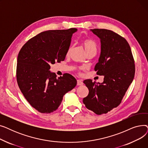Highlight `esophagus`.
Wrapping results in <instances>:
<instances>
[{
    "label": "esophagus",
    "instance_id": "1",
    "mask_svg": "<svg viewBox=\"0 0 148 148\" xmlns=\"http://www.w3.org/2000/svg\"><path fill=\"white\" fill-rule=\"evenodd\" d=\"M83 84V80H77V85L78 86H80V85H82Z\"/></svg>",
    "mask_w": 148,
    "mask_h": 148
}]
</instances>
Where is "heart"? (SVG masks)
<instances>
[{
	"label": "heart",
	"mask_w": 148,
	"mask_h": 148,
	"mask_svg": "<svg viewBox=\"0 0 148 148\" xmlns=\"http://www.w3.org/2000/svg\"><path fill=\"white\" fill-rule=\"evenodd\" d=\"M82 45L86 51V53H88L91 51H97V44L94 41H93L90 39H86V40H84L82 42ZM71 50V48H69L67 52V55L69 54L70 51Z\"/></svg>",
	"instance_id": "obj_1"
}]
</instances>
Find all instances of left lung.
<instances>
[{"mask_svg": "<svg viewBox=\"0 0 148 148\" xmlns=\"http://www.w3.org/2000/svg\"><path fill=\"white\" fill-rule=\"evenodd\" d=\"M101 41V54L95 66L97 74L104 75L102 83L85 80L88 95L83 102L88 109L102 114L117 107L133 80L134 60L127 40L110 30H90Z\"/></svg>", "mask_w": 148, "mask_h": 148, "instance_id": "8db88e82", "label": "left lung"}]
</instances>
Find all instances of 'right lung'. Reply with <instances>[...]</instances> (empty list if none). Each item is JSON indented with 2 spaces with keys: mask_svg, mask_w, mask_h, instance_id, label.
<instances>
[{
  "mask_svg": "<svg viewBox=\"0 0 148 148\" xmlns=\"http://www.w3.org/2000/svg\"><path fill=\"white\" fill-rule=\"evenodd\" d=\"M75 28L47 30L30 39L17 58L16 77L18 87L29 103L39 112L50 113L58 109L64 95L77 80L65 73L56 78L50 65L65 59Z\"/></svg>",
  "mask_w": 148,
  "mask_h": 148,
  "instance_id": "add662e5",
  "label": "right lung"
}]
</instances>
